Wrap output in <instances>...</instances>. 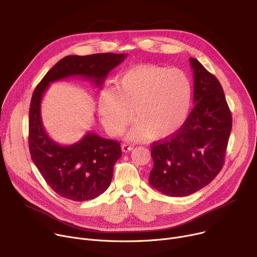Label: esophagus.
<instances>
[{
  "mask_svg": "<svg viewBox=\"0 0 257 257\" xmlns=\"http://www.w3.org/2000/svg\"><path fill=\"white\" fill-rule=\"evenodd\" d=\"M133 150V146L129 145V144H123L121 145V151L123 152H129Z\"/></svg>",
  "mask_w": 257,
  "mask_h": 257,
  "instance_id": "obj_1",
  "label": "esophagus"
}]
</instances>
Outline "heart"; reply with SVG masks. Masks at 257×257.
I'll return each instance as SVG.
<instances>
[{
	"label": "heart",
	"instance_id": "1",
	"mask_svg": "<svg viewBox=\"0 0 257 257\" xmlns=\"http://www.w3.org/2000/svg\"><path fill=\"white\" fill-rule=\"evenodd\" d=\"M192 98V83L182 71L139 65L121 75L114 88L101 92L98 113L110 136H119L133 116L138 124L129 132V140L147 137L160 141L183 125Z\"/></svg>",
	"mask_w": 257,
	"mask_h": 257
}]
</instances>
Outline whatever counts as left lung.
Wrapping results in <instances>:
<instances>
[{
  "mask_svg": "<svg viewBox=\"0 0 257 257\" xmlns=\"http://www.w3.org/2000/svg\"><path fill=\"white\" fill-rule=\"evenodd\" d=\"M190 61L195 107L176 132L151 146L154 167L149 182L171 197L194 194L215 178L223 168L232 128L219 80L196 58Z\"/></svg>",
  "mask_w": 257,
  "mask_h": 257,
  "instance_id": "obj_1",
  "label": "left lung"
}]
</instances>
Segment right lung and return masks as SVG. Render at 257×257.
<instances>
[{
	"label": "right lung",
	"instance_id": "add662e5",
	"mask_svg": "<svg viewBox=\"0 0 257 257\" xmlns=\"http://www.w3.org/2000/svg\"><path fill=\"white\" fill-rule=\"evenodd\" d=\"M127 55L114 53L70 55L59 60L35 87L29 109V150L52 190L73 201H87L110 185L113 167L121 156L119 143L88 132L76 144L62 146L49 138L40 116V103L49 84L79 76L101 86L109 72Z\"/></svg>",
	"mask_w": 257,
	"mask_h": 257
}]
</instances>
